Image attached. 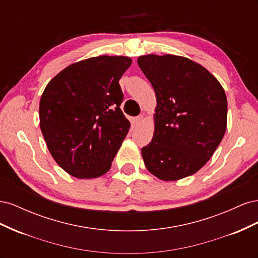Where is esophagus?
Instances as JSON below:
<instances>
[{
	"mask_svg": "<svg viewBox=\"0 0 258 258\" xmlns=\"http://www.w3.org/2000/svg\"><path fill=\"white\" fill-rule=\"evenodd\" d=\"M143 120H144V116L143 115H139L137 118H136V123L137 124H141L143 122Z\"/></svg>",
	"mask_w": 258,
	"mask_h": 258,
	"instance_id": "obj_1",
	"label": "esophagus"
}]
</instances>
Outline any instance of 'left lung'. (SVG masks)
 Masks as SVG:
<instances>
[{"label":"left lung","instance_id":"left-lung-1","mask_svg":"<svg viewBox=\"0 0 258 258\" xmlns=\"http://www.w3.org/2000/svg\"><path fill=\"white\" fill-rule=\"evenodd\" d=\"M138 64L155 90V130L143 147L146 169L162 181L196 173L227 128V98L215 76L188 58L146 54Z\"/></svg>","mask_w":258,"mask_h":258}]
</instances>
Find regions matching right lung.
Here are the masks:
<instances>
[{
	"label": "right lung",
	"mask_w": 258,
	"mask_h": 258,
	"mask_svg": "<svg viewBox=\"0 0 258 258\" xmlns=\"http://www.w3.org/2000/svg\"><path fill=\"white\" fill-rule=\"evenodd\" d=\"M131 62L124 56L85 59L46 86L40 127L52 158L70 175L95 178L110 170L130 128L119 107V80Z\"/></svg>",
	"instance_id": "obj_1"
}]
</instances>
